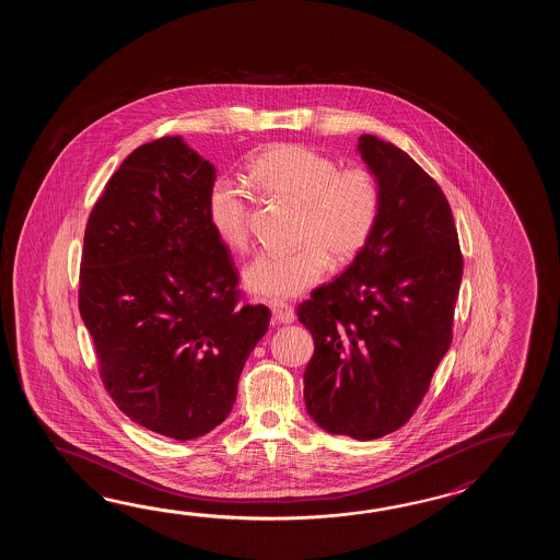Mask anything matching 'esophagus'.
<instances>
[{
	"instance_id": "34e87169",
	"label": "esophagus",
	"mask_w": 560,
	"mask_h": 560,
	"mask_svg": "<svg viewBox=\"0 0 560 560\" xmlns=\"http://www.w3.org/2000/svg\"><path fill=\"white\" fill-rule=\"evenodd\" d=\"M270 310H272L275 320L280 322V324H292L294 318H296V314H294L292 306H288L284 302H272V304H270Z\"/></svg>"
}]
</instances>
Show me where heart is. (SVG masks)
Masks as SVG:
<instances>
[{"label": "heart", "instance_id": "1", "mask_svg": "<svg viewBox=\"0 0 560 560\" xmlns=\"http://www.w3.org/2000/svg\"><path fill=\"white\" fill-rule=\"evenodd\" d=\"M256 188L302 206L298 250L264 252L244 270V285L270 300H290L318 284L330 256L348 262L366 246L381 215L382 194L366 167H340L332 155L298 143L264 150L250 164ZM208 220L230 250L250 244V198L232 179H215L208 191Z\"/></svg>", "mask_w": 560, "mask_h": 560}]
</instances>
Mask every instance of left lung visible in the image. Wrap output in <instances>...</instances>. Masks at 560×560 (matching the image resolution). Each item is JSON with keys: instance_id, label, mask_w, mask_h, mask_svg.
Returning a JSON list of instances; mask_svg holds the SVG:
<instances>
[{"instance_id": "left-lung-1", "label": "left lung", "mask_w": 560, "mask_h": 560, "mask_svg": "<svg viewBox=\"0 0 560 560\" xmlns=\"http://www.w3.org/2000/svg\"><path fill=\"white\" fill-rule=\"evenodd\" d=\"M358 152L382 206L366 246L298 306L314 338L304 402L330 434L374 441L405 427L453 342L463 254L441 186L394 143L364 133Z\"/></svg>"}]
</instances>
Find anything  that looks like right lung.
<instances>
[{"mask_svg": "<svg viewBox=\"0 0 560 560\" xmlns=\"http://www.w3.org/2000/svg\"><path fill=\"white\" fill-rule=\"evenodd\" d=\"M215 167L179 136L136 148L84 234L80 314L100 376L143 429L191 441L226 420L270 310L238 306V272L208 220Z\"/></svg>", "mask_w": 560, "mask_h": 560, "instance_id": "1", "label": "right lung"}]
</instances>
